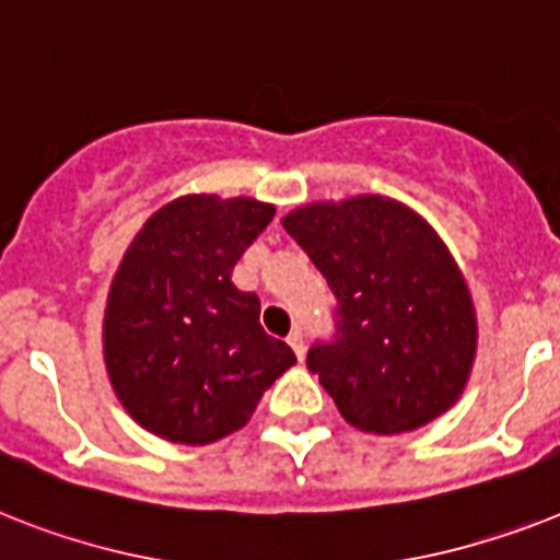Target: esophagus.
I'll return each mask as SVG.
<instances>
[{
  "label": "esophagus",
  "instance_id": "esophagus-1",
  "mask_svg": "<svg viewBox=\"0 0 560 560\" xmlns=\"http://www.w3.org/2000/svg\"><path fill=\"white\" fill-rule=\"evenodd\" d=\"M288 342H290V348L295 351V357L304 359V336H302V330H299V327H295V330H290Z\"/></svg>",
  "mask_w": 560,
  "mask_h": 560
}]
</instances>
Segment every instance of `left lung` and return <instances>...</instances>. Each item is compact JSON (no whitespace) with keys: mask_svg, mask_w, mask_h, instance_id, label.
Wrapping results in <instances>:
<instances>
[{"mask_svg":"<svg viewBox=\"0 0 560 560\" xmlns=\"http://www.w3.org/2000/svg\"><path fill=\"white\" fill-rule=\"evenodd\" d=\"M281 224L336 295V334L307 368L345 420L402 434L448 411L469 383L477 319L440 235L383 195L307 203Z\"/></svg>","mask_w":560,"mask_h":560,"instance_id":"8db88e82","label":"left lung"}]
</instances>
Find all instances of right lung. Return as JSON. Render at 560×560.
I'll use <instances>...</instances> for the list:
<instances>
[{"label":"right lung","instance_id":"add662e5","mask_svg":"<svg viewBox=\"0 0 560 560\" xmlns=\"http://www.w3.org/2000/svg\"><path fill=\"white\" fill-rule=\"evenodd\" d=\"M276 215L256 198L184 195L149 218L108 290L103 353L131 420L184 445L238 431L295 362L233 267Z\"/></svg>","mask_w":560,"mask_h":560}]
</instances>
